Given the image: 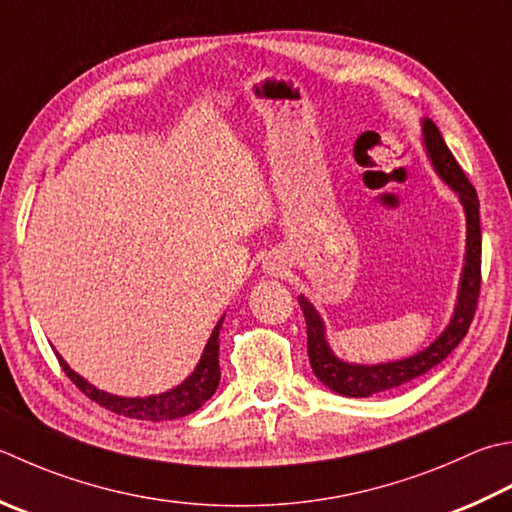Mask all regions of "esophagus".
<instances>
[{"instance_id":"obj_1","label":"esophagus","mask_w":512,"mask_h":512,"mask_svg":"<svg viewBox=\"0 0 512 512\" xmlns=\"http://www.w3.org/2000/svg\"><path fill=\"white\" fill-rule=\"evenodd\" d=\"M264 270L268 275H273V277H279V275H284L286 273V262L279 255H270V257H266V262H264Z\"/></svg>"}]
</instances>
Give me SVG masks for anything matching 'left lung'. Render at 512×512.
I'll return each mask as SVG.
<instances>
[{"mask_svg":"<svg viewBox=\"0 0 512 512\" xmlns=\"http://www.w3.org/2000/svg\"><path fill=\"white\" fill-rule=\"evenodd\" d=\"M422 135L426 155L433 164L435 173L444 184L455 190L459 204L466 215V255L462 277H459L457 302L453 308L448 326L442 330L433 344L426 346L419 353L397 359V362L384 364H353L339 359L326 339V324L317 308L308 302L304 295L297 297L299 306L306 317V333H308V359L313 366L315 377L326 388L344 397H370L384 390L404 386L413 379L422 377L430 368L442 364L444 359L453 353L457 344L466 337L470 322L475 317L479 284H482V228H479V199L473 184L468 182L462 166L455 162L442 133L433 124V119H422Z\"/></svg>","mask_w":512,"mask_h":512,"instance_id":"8db88e82","label":"left lung"}]
</instances>
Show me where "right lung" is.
Segmentation results:
<instances>
[{
	"label": "right lung",
	"instance_id": "add662e5",
	"mask_svg": "<svg viewBox=\"0 0 512 512\" xmlns=\"http://www.w3.org/2000/svg\"><path fill=\"white\" fill-rule=\"evenodd\" d=\"M224 317L226 315H222V319H219L217 326L213 328V333H210L204 346V353L199 357L193 373H190L182 384H177L159 395L122 397L106 393V390H99L97 386L86 382L82 375H77L75 370L64 362L62 355H57V359L59 364H62L64 373L70 377V382L82 390L88 399H93V402L104 406L110 413L124 415L130 419H144V422L179 419L195 413L197 408H202L208 399L215 395V390L219 386V377H222V373H219V330H222Z\"/></svg>",
	"mask_w": 512,
	"mask_h": 512
}]
</instances>
